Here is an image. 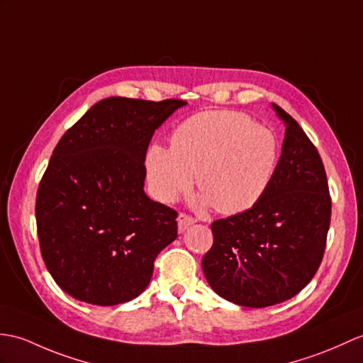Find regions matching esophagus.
<instances>
[{"label": "esophagus", "mask_w": 363, "mask_h": 363, "mask_svg": "<svg viewBox=\"0 0 363 363\" xmlns=\"http://www.w3.org/2000/svg\"><path fill=\"white\" fill-rule=\"evenodd\" d=\"M195 223H196L195 218L187 215V213H179V216H178V229H179L181 233L187 230L189 227H190L191 224H195Z\"/></svg>", "instance_id": "34e87169"}]
</instances>
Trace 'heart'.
I'll return each instance as SVG.
<instances>
[{
    "instance_id": "1",
    "label": "heart",
    "mask_w": 363,
    "mask_h": 363,
    "mask_svg": "<svg viewBox=\"0 0 363 363\" xmlns=\"http://www.w3.org/2000/svg\"><path fill=\"white\" fill-rule=\"evenodd\" d=\"M173 145H153L147 176L153 196L173 202L195 184L218 212L240 213L255 206L271 185L280 143L275 134L247 114L204 111L182 122Z\"/></svg>"
}]
</instances>
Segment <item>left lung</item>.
<instances>
[{"instance_id":"obj_1","label":"left lung","mask_w":363,"mask_h":363,"mask_svg":"<svg viewBox=\"0 0 363 363\" xmlns=\"http://www.w3.org/2000/svg\"><path fill=\"white\" fill-rule=\"evenodd\" d=\"M286 123L274 179L255 206L212 223L202 271L223 298L249 308L283 303L313 280L326 249L331 195L325 165L297 121Z\"/></svg>"}]
</instances>
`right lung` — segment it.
I'll use <instances>...</instances> for the list:
<instances>
[{
	"mask_svg": "<svg viewBox=\"0 0 363 363\" xmlns=\"http://www.w3.org/2000/svg\"><path fill=\"white\" fill-rule=\"evenodd\" d=\"M185 104L104 99L58 140L35 218L48 271L74 298L99 306L136 298L178 237V212L151 201L143 181L155 130Z\"/></svg>",
	"mask_w": 363,
	"mask_h": 363,
	"instance_id": "add662e5",
	"label": "right lung"
}]
</instances>
